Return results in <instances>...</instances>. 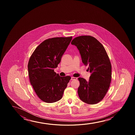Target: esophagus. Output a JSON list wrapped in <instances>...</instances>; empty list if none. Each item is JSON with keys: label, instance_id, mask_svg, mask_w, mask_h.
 <instances>
[{"label": "esophagus", "instance_id": "1", "mask_svg": "<svg viewBox=\"0 0 135 135\" xmlns=\"http://www.w3.org/2000/svg\"><path fill=\"white\" fill-rule=\"evenodd\" d=\"M77 80V78H75V77H71V80Z\"/></svg>", "mask_w": 135, "mask_h": 135}]
</instances>
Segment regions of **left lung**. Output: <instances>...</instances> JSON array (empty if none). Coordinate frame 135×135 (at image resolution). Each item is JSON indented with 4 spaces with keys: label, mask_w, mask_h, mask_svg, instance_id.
Listing matches in <instances>:
<instances>
[{
    "label": "left lung",
    "mask_w": 135,
    "mask_h": 135,
    "mask_svg": "<svg viewBox=\"0 0 135 135\" xmlns=\"http://www.w3.org/2000/svg\"><path fill=\"white\" fill-rule=\"evenodd\" d=\"M71 44L78 48L82 62L88 66L91 74L89 81L78 78L80 86L78 94L86 103L95 104L101 101L111 83V62L103 45L95 38L89 35L74 38Z\"/></svg>",
    "instance_id": "left-lung-1"
}]
</instances>
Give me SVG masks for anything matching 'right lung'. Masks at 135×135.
I'll return each instance as SVG.
<instances>
[{
    "label": "right lung",
    "mask_w": 135,
    "mask_h": 135,
    "mask_svg": "<svg viewBox=\"0 0 135 135\" xmlns=\"http://www.w3.org/2000/svg\"><path fill=\"white\" fill-rule=\"evenodd\" d=\"M72 37L47 39L37 46L30 57L28 68L30 82L37 96L43 102L60 100L70 76H60L54 71L61 61Z\"/></svg>",
    "instance_id": "obj_1"
}]
</instances>
